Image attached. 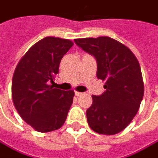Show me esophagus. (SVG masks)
Wrapping results in <instances>:
<instances>
[{
  "instance_id": "34e87169",
  "label": "esophagus",
  "mask_w": 158,
  "mask_h": 158,
  "mask_svg": "<svg viewBox=\"0 0 158 158\" xmlns=\"http://www.w3.org/2000/svg\"><path fill=\"white\" fill-rule=\"evenodd\" d=\"M74 94H75V96H77V97H78V96L82 95L83 94H82V93H80V92H75V93H74Z\"/></svg>"
}]
</instances>
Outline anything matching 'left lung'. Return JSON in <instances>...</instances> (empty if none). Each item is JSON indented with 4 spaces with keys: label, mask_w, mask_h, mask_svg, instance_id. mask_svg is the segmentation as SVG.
<instances>
[{
    "label": "left lung",
    "mask_w": 158,
    "mask_h": 158,
    "mask_svg": "<svg viewBox=\"0 0 158 158\" xmlns=\"http://www.w3.org/2000/svg\"><path fill=\"white\" fill-rule=\"evenodd\" d=\"M74 42L95 57L97 78L105 82V92L92 96L93 104L86 110L88 125L99 134H117L136 116L144 96L139 63L129 48L110 37Z\"/></svg>",
    "instance_id": "obj_1"
}]
</instances>
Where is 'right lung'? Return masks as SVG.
I'll return each instance as SVG.
<instances>
[{
  "mask_svg": "<svg viewBox=\"0 0 158 158\" xmlns=\"http://www.w3.org/2000/svg\"><path fill=\"white\" fill-rule=\"evenodd\" d=\"M73 43L47 37L34 44L18 63L11 83L14 106L22 119L39 132L58 130L64 123L74 92L54 88L63 56Z\"/></svg>",
  "mask_w": 158,
  "mask_h": 158,
  "instance_id": "obj_1",
  "label": "right lung"
}]
</instances>
